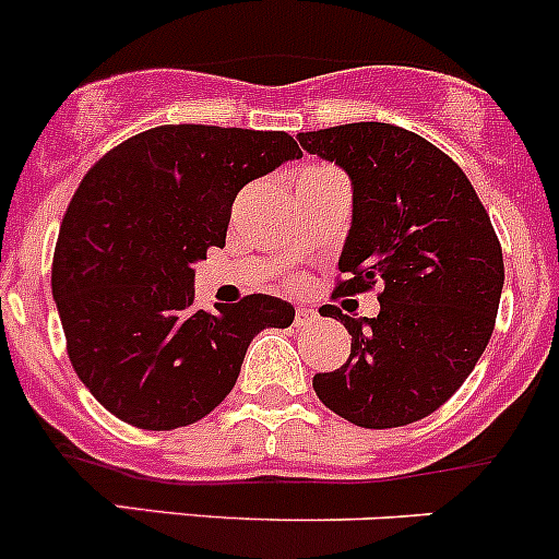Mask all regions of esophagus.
<instances>
[{
	"mask_svg": "<svg viewBox=\"0 0 559 559\" xmlns=\"http://www.w3.org/2000/svg\"><path fill=\"white\" fill-rule=\"evenodd\" d=\"M316 319H319V316H316L313 308H308V306H297V311H295V324H297V326L311 324V321H316Z\"/></svg>",
	"mask_w": 559,
	"mask_h": 559,
	"instance_id": "34e87169",
	"label": "esophagus"
}]
</instances>
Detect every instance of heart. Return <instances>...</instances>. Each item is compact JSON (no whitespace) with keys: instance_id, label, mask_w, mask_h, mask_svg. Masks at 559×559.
<instances>
[{"instance_id":"b5f03b06","label":"heart","mask_w":559,"mask_h":559,"mask_svg":"<svg viewBox=\"0 0 559 559\" xmlns=\"http://www.w3.org/2000/svg\"><path fill=\"white\" fill-rule=\"evenodd\" d=\"M313 173H324V170H308V173H302L300 178H306V175H313Z\"/></svg>"}]
</instances>
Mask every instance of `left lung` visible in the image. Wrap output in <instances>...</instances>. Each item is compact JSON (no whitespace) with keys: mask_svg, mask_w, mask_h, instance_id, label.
<instances>
[{"mask_svg":"<svg viewBox=\"0 0 559 559\" xmlns=\"http://www.w3.org/2000/svg\"><path fill=\"white\" fill-rule=\"evenodd\" d=\"M352 178V229L335 295L381 286V311L321 306L352 335L346 365L316 373L321 403L386 430L441 408L487 348L503 292V251L467 175L419 134L381 121L297 134Z\"/></svg>","mask_w":559,"mask_h":559,"instance_id":"1","label":"left lung"}]
</instances>
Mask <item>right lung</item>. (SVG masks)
Instances as JSON below:
<instances>
[{"label":"right lung","mask_w":559,"mask_h":559,"mask_svg":"<svg viewBox=\"0 0 559 559\" xmlns=\"http://www.w3.org/2000/svg\"><path fill=\"white\" fill-rule=\"evenodd\" d=\"M300 156L286 132L165 123L86 173L50 286L72 368L112 416L140 430L194 425L233 392L248 343L295 321L270 295L200 311L194 264L224 246L248 180Z\"/></svg>","instance_id":"1"}]
</instances>
